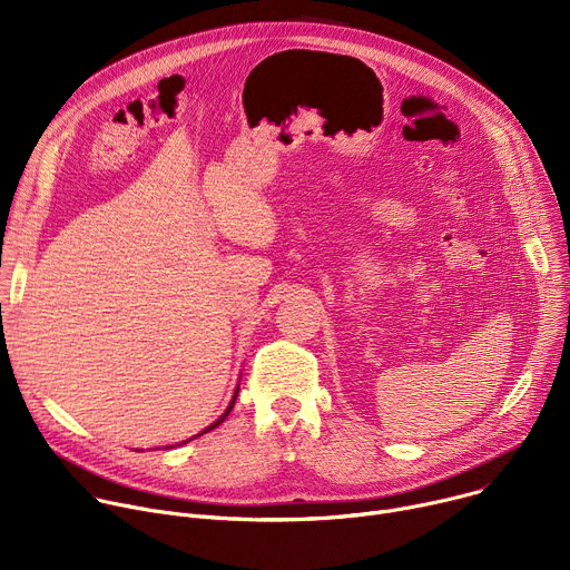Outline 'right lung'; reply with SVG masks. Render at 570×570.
<instances>
[{
  "label": "right lung",
  "mask_w": 570,
  "mask_h": 570,
  "mask_svg": "<svg viewBox=\"0 0 570 570\" xmlns=\"http://www.w3.org/2000/svg\"><path fill=\"white\" fill-rule=\"evenodd\" d=\"M236 394H238V387H236V392H234V396H232V401H229V405H227V411H225V413H223V415H220V420H218V422H214V424H212V426H207V429H205V431H203V433H207V431H212V429H216V426H218V424H220V422H223V420H225V417H227V415H229V411H232V409H234V401H236ZM203 433H198V435H203Z\"/></svg>",
  "instance_id": "1"
}]
</instances>
